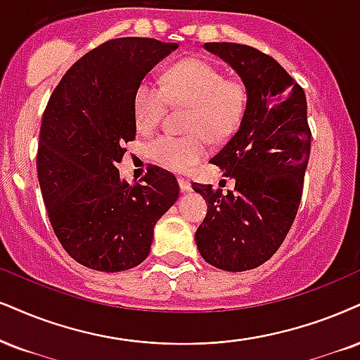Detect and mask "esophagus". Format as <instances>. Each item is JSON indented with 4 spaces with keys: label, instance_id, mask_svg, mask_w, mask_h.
Returning <instances> with one entry per match:
<instances>
[{
    "label": "esophagus",
    "instance_id": "obj_1",
    "mask_svg": "<svg viewBox=\"0 0 360 360\" xmlns=\"http://www.w3.org/2000/svg\"><path fill=\"white\" fill-rule=\"evenodd\" d=\"M179 185H180V190L184 193H187V192H192V184H190L188 180H185V179H179Z\"/></svg>",
    "mask_w": 360,
    "mask_h": 360
}]
</instances>
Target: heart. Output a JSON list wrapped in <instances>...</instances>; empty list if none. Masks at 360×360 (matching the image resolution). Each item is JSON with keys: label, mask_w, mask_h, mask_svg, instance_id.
Instances as JSON below:
<instances>
[{"label": "heart", "mask_w": 360, "mask_h": 360, "mask_svg": "<svg viewBox=\"0 0 360 360\" xmlns=\"http://www.w3.org/2000/svg\"><path fill=\"white\" fill-rule=\"evenodd\" d=\"M165 86L145 79L133 96V117L141 131L158 127L168 105L190 106L187 136L162 135L150 141L148 155L170 170L185 172L207 153L208 137L227 139L245 112L247 90L237 78H224L215 65L185 58L168 68Z\"/></svg>", "instance_id": "obj_1"}]
</instances>
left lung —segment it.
Instances as JSON below:
<instances>
[{
  "mask_svg": "<svg viewBox=\"0 0 360 360\" xmlns=\"http://www.w3.org/2000/svg\"><path fill=\"white\" fill-rule=\"evenodd\" d=\"M203 48L237 72L247 105L238 130L210 160L235 180L233 192L192 184L208 207L195 242L210 265L243 272L267 262L295 220L310 155L307 100L272 56L238 43Z\"/></svg>",
  "mask_w": 360,
  "mask_h": 360,
  "instance_id": "1",
  "label": "left lung"
}]
</instances>
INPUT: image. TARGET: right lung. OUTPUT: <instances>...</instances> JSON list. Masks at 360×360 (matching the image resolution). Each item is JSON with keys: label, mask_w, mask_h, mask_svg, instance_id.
<instances>
[{"label": "right lung", "mask_w": 360, "mask_h": 360, "mask_svg": "<svg viewBox=\"0 0 360 360\" xmlns=\"http://www.w3.org/2000/svg\"><path fill=\"white\" fill-rule=\"evenodd\" d=\"M176 48L139 37L100 44L65 73L44 110L39 188L58 240L88 269L122 272L141 264L155 224L179 198V181L163 168H150L143 185L127 184L117 168L136 135V88Z\"/></svg>", "instance_id": "1"}]
</instances>
